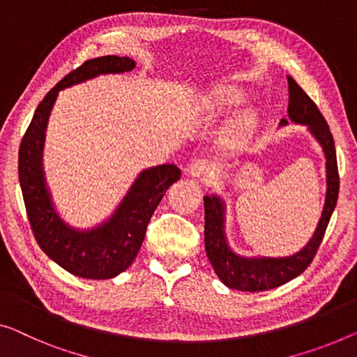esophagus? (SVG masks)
<instances>
[{"label": "esophagus", "instance_id": "1", "mask_svg": "<svg viewBox=\"0 0 357 357\" xmlns=\"http://www.w3.org/2000/svg\"><path fill=\"white\" fill-rule=\"evenodd\" d=\"M189 174L192 178H202V179H208L213 174V168L208 160H195L192 165L189 167Z\"/></svg>", "mask_w": 357, "mask_h": 357}]
</instances>
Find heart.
<instances>
[{
  "mask_svg": "<svg viewBox=\"0 0 357 357\" xmlns=\"http://www.w3.org/2000/svg\"><path fill=\"white\" fill-rule=\"evenodd\" d=\"M238 100H241V96L234 91H225V93H220L216 98V104L220 105V107H232V105H236ZM255 126V115L252 112H247V114H243L241 116V120H238L237 123V137L238 139H243L250 131L253 130Z\"/></svg>",
  "mask_w": 357,
  "mask_h": 357,
  "instance_id": "heart-1",
  "label": "heart"
}]
</instances>
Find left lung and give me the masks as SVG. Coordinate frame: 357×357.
Wrapping results in <instances>:
<instances>
[{"label": "left lung", "mask_w": 357, "mask_h": 357, "mask_svg": "<svg viewBox=\"0 0 357 357\" xmlns=\"http://www.w3.org/2000/svg\"><path fill=\"white\" fill-rule=\"evenodd\" d=\"M289 82V119L306 125L322 146L327 165V194L321 221L307 245L294 257L285 258H245L232 252L225 236V204L216 195H205V250L218 278L229 289L242 291H264L287 284L300 275L314 259L324 234L338 200L340 176L335 142L326 119L310 96L294 78ZM280 125H287L282 119Z\"/></svg>", "instance_id": "left-lung-1"}]
</instances>
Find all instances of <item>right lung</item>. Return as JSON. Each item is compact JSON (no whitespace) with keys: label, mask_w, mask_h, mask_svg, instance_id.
<instances>
[{"label":"right lung","mask_w":357,"mask_h":357,"mask_svg":"<svg viewBox=\"0 0 357 357\" xmlns=\"http://www.w3.org/2000/svg\"><path fill=\"white\" fill-rule=\"evenodd\" d=\"M132 68L135 61L119 56L96 57L82 63L43 98L20 141L19 183L35 241L52 261L83 279H112L123 273L139 252L149 221L165 192L181 176V169L169 163L144 169L110 220L91 231L72 229L51 204L41 153L57 93L100 73H121Z\"/></svg>","instance_id":"right-lung-1"}]
</instances>
